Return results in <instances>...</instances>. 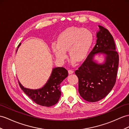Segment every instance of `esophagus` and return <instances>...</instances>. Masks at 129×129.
I'll list each match as a JSON object with an SVG mask.
<instances>
[{
    "mask_svg": "<svg viewBox=\"0 0 129 129\" xmlns=\"http://www.w3.org/2000/svg\"><path fill=\"white\" fill-rule=\"evenodd\" d=\"M73 72H74V71H73V70H68V73L70 74H73Z\"/></svg>",
    "mask_w": 129,
    "mask_h": 129,
    "instance_id": "1",
    "label": "esophagus"
}]
</instances>
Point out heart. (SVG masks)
<instances>
[{
	"mask_svg": "<svg viewBox=\"0 0 129 129\" xmlns=\"http://www.w3.org/2000/svg\"><path fill=\"white\" fill-rule=\"evenodd\" d=\"M93 41V35L90 30L71 27L60 33L57 43H52L51 48L56 58L61 62H63L67 58L66 51H68L73 63L74 59L80 61L86 57Z\"/></svg>",
	"mask_w": 129,
	"mask_h": 129,
	"instance_id": "heart-1",
	"label": "heart"
}]
</instances>
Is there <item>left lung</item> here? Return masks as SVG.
<instances>
[{
	"label": "left lung",
	"mask_w": 129,
	"mask_h": 129,
	"mask_svg": "<svg viewBox=\"0 0 129 129\" xmlns=\"http://www.w3.org/2000/svg\"><path fill=\"white\" fill-rule=\"evenodd\" d=\"M96 45L86 59L75 71L79 79L78 91L86 101H99L108 95L114 86L119 64L113 37L108 29L99 26ZM96 54H103L104 62L99 64L94 59Z\"/></svg>",
	"instance_id": "left-lung-1"
}]
</instances>
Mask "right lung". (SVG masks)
I'll list each match as a JSON object with an SVG mask.
<instances>
[{
	"label": "right lung",
	"instance_id": "obj_1",
	"mask_svg": "<svg viewBox=\"0 0 129 129\" xmlns=\"http://www.w3.org/2000/svg\"><path fill=\"white\" fill-rule=\"evenodd\" d=\"M21 44V43H20L17 49ZM67 76L68 71L64 68L56 67L52 69L51 75L42 88L30 89L24 87L19 81L18 84L23 91L37 104L51 107L59 101L61 95L60 84Z\"/></svg>",
	"mask_w": 129,
	"mask_h": 129
}]
</instances>
